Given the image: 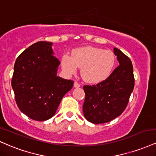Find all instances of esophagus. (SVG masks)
I'll use <instances>...</instances> for the list:
<instances>
[{"label":"esophagus","instance_id":"esophagus-1","mask_svg":"<svg viewBox=\"0 0 156 156\" xmlns=\"http://www.w3.org/2000/svg\"><path fill=\"white\" fill-rule=\"evenodd\" d=\"M80 83H78V82H75V83H74V87L75 88H78V87H80Z\"/></svg>","mask_w":156,"mask_h":156}]
</instances>
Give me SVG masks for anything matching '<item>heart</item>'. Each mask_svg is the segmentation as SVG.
Wrapping results in <instances>:
<instances>
[{"mask_svg": "<svg viewBox=\"0 0 156 156\" xmlns=\"http://www.w3.org/2000/svg\"><path fill=\"white\" fill-rule=\"evenodd\" d=\"M64 72L72 76L80 67V75L86 82L98 83L110 76L115 65V56L110 50L94 46H83L72 51V56L65 54L62 57Z\"/></svg>", "mask_w": 156, "mask_h": 156, "instance_id": "heart-1", "label": "heart"}]
</instances>
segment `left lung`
<instances>
[{
	"label": "left lung",
	"mask_w": 156,
	"mask_h": 156,
	"mask_svg": "<svg viewBox=\"0 0 156 156\" xmlns=\"http://www.w3.org/2000/svg\"><path fill=\"white\" fill-rule=\"evenodd\" d=\"M119 65L106 80L97 85L83 86L84 117L92 123H105L119 116L128 105L134 86L131 59L114 48Z\"/></svg>",
	"instance_id": "1"
}]
</instances>
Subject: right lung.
I'll return each mask as SVG.
<instances>
[{"instance_id":"1","label":"right lung","mask_w":156,"mask_h":156,"mask_svg":"<svg viewBox=\"0 0 156 156\" xmlns=\"http://www.w3.org/2000/svg\"><path fill=\"white\" fill-rule=\"evenodd\" d=\"M52 43L38 41L17 57L12 86L20 110L35 121L54 115L73 81L57 76L60 62L54 56Z\"/></svg>"}]
</instances>
